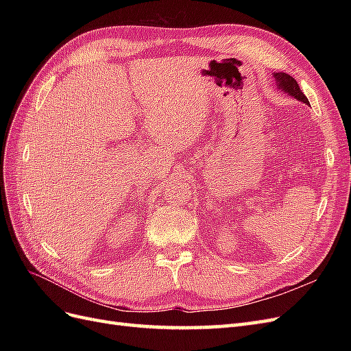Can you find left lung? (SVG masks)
<instances>
[{"label":"left lung","instance_id":"8db88e82","mask_svg":"<svg viewBox=\"0 0 351 351\" xmlns=\"http://www.w3.org/2000/svg\"><path fill=\"white\" fill-rule=\"evenodd\" d=\"M274 77H275V80H277L278 89H282L285 93L291 95V97H294L295 99H299L304 104H309V101H307V98L304 97V93L300 90L299 84H297V82L290 76V74L274 73Z\"/></svg>","mask_w":351,"mask_h":351}]
</instances>
